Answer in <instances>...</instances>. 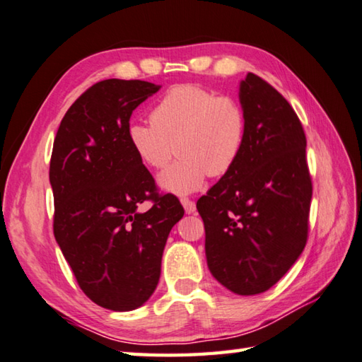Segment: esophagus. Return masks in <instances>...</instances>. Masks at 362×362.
Masks as SVG:
<instances>
[{
  "label": "esophagus",
  "instance_id": "obj_1",
  "mask_svg": "<svg viewBox=\"0 0 362 362\" xmlns=\"http://www.w3.org/2000/svg\"><path fill=\"white\" fill-rule=\"evenodd\" d=\"M180 202H182V206H183V209H185V212H187V214H193V212H196V204H194L192 199H188V198H182V199H180Z\"/></svg>",
  "mask_w": 362,
  "mask_h": 362
}]
</instances>
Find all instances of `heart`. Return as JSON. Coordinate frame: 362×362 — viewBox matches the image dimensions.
<instances>
[{"label":"heart","mask_w":362,"mask_h":362,"mask_svg":"<svg viewBox=\"0 0 362 362\" xmlns=\"http://www.w3.org/2000/svg\"><path fill=\"white\" fill-rule=\"evenodd\" d=\"M150 123H131L127 141L144 166L161 170L160 187L174 194L199 189L206 177H225L247 142V115L231 96L194 83L170 87L150 110Z\"/></svg>","instance_id":"obj_1"}]
</instances>
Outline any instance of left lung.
I'll list each match as a JSON object with an SVG mask.
<instances>
[{"instance_id":"1","label":"left lung","mask_w":362,"mask_h":362,"mask_svg":"<svg viewBox=\"0 0 362 362\" xmlns=\"http://www.w3.org/2000/svg\"><path fill=\"white\" fill-rule=\"evenodd\" d=\"M239 100L247 142L238 164L198 199L214 277L240 296L267 291L305 247L312 179L300 120L272 85L248 72Z\"/></svg>"}]
</instances>
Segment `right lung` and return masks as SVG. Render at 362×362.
I'll list each match as a JSON object with an SVG mask.
<instances>
[{"label": "right lung", "mask_w": 362, "mask_h": 362, "mask_svg": "<svg viewBox=\"0 0 362 362\" xmlns=\"http://www.w3.org/2000/svg\"><path fill=\"white\" fill-rule=\"evenodd\" d=\"M160 85L107 78L64 114L50 158L54 234L81 290L104 308L128 312L153 294L170 229L183 216L160 194L127 141L133 110ZM152 200L147 213L142 202Z\"/></svg>", "instance_id": "1"}]
</instances>
